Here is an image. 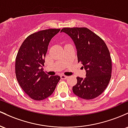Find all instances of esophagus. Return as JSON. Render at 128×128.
<instances>
[{
  "label": "esophagus",
  "mask_w": 128,
  "mask_h": 128,
  "mask_svg": "<svg viewBox=\"0 0 128 128\" xmlns=\"http://www.w3.org/2000/svg\"><path fill=\"white\" fill-rule=\"evenodd\" d=\"M60 77H61L62 79H66V78H68V76H64V75H62L60 76Z\"/></svg>",
  "instance_id": "obj_1"
}]
</instances>
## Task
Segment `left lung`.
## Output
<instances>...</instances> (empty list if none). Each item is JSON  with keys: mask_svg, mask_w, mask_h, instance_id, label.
<instances>
[{"mask_svg": "<svg viewBox=\"0 0 128 128\" xmlns=\"http://www.w3.org/2000/svg\"><path fill=\"white\" fill-rule=\"evenodd\" d=\"M61 32L68 34L74 42L78 62H81L86 73L84 78L77 77L73 92L86 100L96 98L105 90L111 77V58L106 45L86 28H64Z\"/></svg>", "mask_w": 128, "mask_h": 128, "instance_id": "1", "label": "left lung"}]
</instances>
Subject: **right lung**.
<instances>
[{"instance_id":"add662e5","label":"right lung","mask_w":128,"mask_h":128,"mask_svg":"<svg viewBox=\"0 0 128 128\" xmlns=\"http://www.w3.org/2000/svg\"><path fill=\"white\" fill-rule=\"evenodd\" d=\"M60 29H48L27 37L16 58V76L18 84L30 97L42 100L52 94L60 76L50 77L43 71L49 43Z\"/></svg>"}]
</instances>
